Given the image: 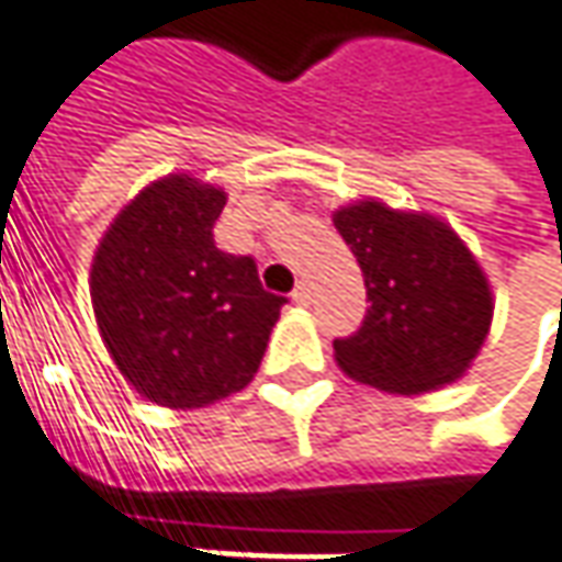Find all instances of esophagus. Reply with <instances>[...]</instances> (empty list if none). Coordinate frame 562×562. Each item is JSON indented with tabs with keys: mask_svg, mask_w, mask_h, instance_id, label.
Returning a JSON list of instances; mask_svg holds the SVG:
<instances>
[{
	"mask_svg": "<svg viewBox=\"0 0 562 562\" xmlns=\"http://www.w3.org/2000/svg\"><path fill=\"white\" fill-rule=\"evenodd\" d=\"M292 301H295V304H311V282L301 280L299 285H295V292H292Z\"/></svg>",
	"mask_w": 562,
	"mask_h": 562,
	"instance_id": "34e87169",
	"label": "esophagus"
}]
</instances>
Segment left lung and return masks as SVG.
<instances>
[{"mask_svg": "<svg viewBox=\"0 0 562 562\" xmlns=\"http://www.w3.org/2000/svg\"><path fill=\"white\" fill-rule=\"evenodd\" d=\"M333 223L358 258L370 301L358 333L333 341L341 370L407 397L467 376L488 339L494 295L451 223L379 199L341 204Z\"/></svg>", "mask_w": 562, "mask_h": 562, "instance_id": "left-lung-1", "label": "left lung"}]
</instances>
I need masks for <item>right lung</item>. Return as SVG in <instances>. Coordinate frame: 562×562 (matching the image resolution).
I'll return each mask as SVG.
<instances>
[{
  "label": "right lung",
  "instance_id": "add662e5",
  "mask_svg": "<svg viewBox=\"0 0 562 562\" xmlns=\"http://www.w3.org/2000/svg\"><path fill=\"white\" fill-rule=\"evenodd\" d=\"M223 204L221 186L158 177L121 207L92 255L99 336L158 407L195 411L243 392L285 304L263 289L251 258L214 245Z\"/></svg>",
  "mask_w": 562,
  "mask_h": 562
}]
</instances>
